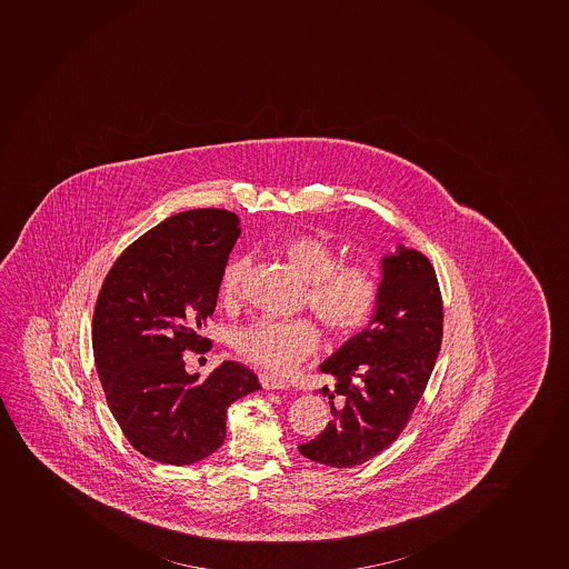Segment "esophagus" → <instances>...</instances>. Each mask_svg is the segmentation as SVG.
<instances>
[{
	"instance_id": "1",
	"label": "esophagus",
	"mask_w": 569,
	"mask_h": 569,
	"mask_svg": "<svg viewBox=\"0 0 569 569\" xmlns=\"http://www.w3.org/2000/svg\"><path fill=\"white\" fill-rule=\"evenodd\" d=\"M259 379L264 390H288V382L281 379V377L260 373Z\"/></svg>"
}]
</instances>
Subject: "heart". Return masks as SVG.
Here are the masks:
<instances>
[{
	"label": "heart",
	"instance_id": "heart-1",
	"mask_svg": "<svg viewBox=\"0 0 569 569\" xmlns=\"http://www.w3.org/2000/svg\"><path fill=\"white\" fill-rule=\"evenodd\" d=\"M279 253L309 282L307 301L332 337L349 338L362 331L376 315L379 279L366 264H342L340 253L316 234L282 240ZM248 260H229L221 271L220 296L232 301L242 290ZM320 335L315 323L299 320H259L232 335V348L242 359L271 373L292 370L315 353Z\"/></svg>",
	"mask_w": 569,
	"mask_h": 569
}]
</instances>
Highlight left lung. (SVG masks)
Returning a JSON list of instances; mask_svg holds the SVG:
<instances>
[{
    "mask_svg": "<svg viewBox=\"0 0 569 569\" xmlns=\"http://www.w3.org/2000/svg\"><path fill=\"white\" fill-rule=\"evenodd\" d=\"M441 296L426 254L399 243L381 259L379 303L370 323L320 365L337 379L340 407L303 457L353 468L392 446L415 412L441 343ZM329 392V388H323Z\"/></svg>",
    "mask_w": 569,
    "mask_h": 569,
    "instance_id": "obj_1",
    "label": "left lung"
}]
</instances>
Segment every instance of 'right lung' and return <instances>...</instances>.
Returning a JSON list of instances; mask_svg holds the SVG:
<instances>
[{
	"label": "right lung",
	"mask_w": 569,
	"mask_h": 569,
	"mask_svg": "<svg viewBox=\"0 0 569 569\" xmlns=\"http://www.w3.org/2000/svg\"><path fill=\"white\" fill-rule=\"evenodd\" d=\"M238 237L229 210L166 218L118 257L98 296L92 348L107 403L129 443L154 462L188 466L212 455L226 440L227 409L262 388L231 360L203 381L182 360L184 349L207 343L199 331Z\"/></svg>",
	"instance_id": "obj_1"
}]
</instances>
